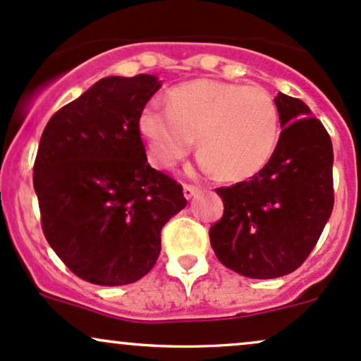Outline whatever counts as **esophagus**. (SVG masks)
I'll return each instance as SVG.
<instances>
[{
	"label": "esophagus",
	"instance_id": "obj_1",
	"mask_svg": "<svg viewBox=\"0 0 361 361\" xmlns=\"http://www.w3.org/2000/svg\"><path fill=\"white\" fill-rule=\"evenodd\" d=\"M199 192H200V190L197 187H193V185H183L185 199H192V197H195Z\"/></svg>",
	"mask_w": 361,
	"mask_h": 361
}]
</instances>
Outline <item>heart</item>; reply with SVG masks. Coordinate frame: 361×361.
<instances>
[{
    "instance_id": "1",
    "label": "heart",
    "mask_w": 361,
    "mask_h": 361,
    "mask_svg": "<svg viewBox=\"0 0 361 361\" xmlns=\"http://www.w3.org/2000/svg\"><path fill=\"white\" fill-rule=\"evenodd\" d=\"M168 111L145 108L138 130L149 159L169 169L183 159L197 138L202 168L223 180L252 178L267 164L279 133V114L260 87L197 78L166 94Z\"/></svg>"
}]
</instances>
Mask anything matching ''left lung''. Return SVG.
I'll list each match as a JSON object with an SVG mask.
<instances>
[{
  "instance_id": "obj_1",
  "label": "left lung",
  "mask_w": 361,
  "mask_h": 361,
  "mask_svg": "<svg viewBox=\"0 0 361 361\" xmlns=\"http://www.w3.org/2000/svg\"><path fill=\"white\" fill-rule=\"evenodd\" d=\"M279 140L248 181L217 188L224 214L209 229L219 262L252 279L296 271L319 241L334 207L332 142L303 101L277 94Z\"/></svg>"
}]
</instances>
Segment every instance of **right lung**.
<instances>
[{
    "label": "right lung",
    "instance_id": "1",
    "mask_svg": "<svg viewBox=\"0 0 361 361\" xmlns=\"http://www.w3.org/2000/svg\"><path fill=\"white\" fill-rule=\"evenodd\" d=\"M156 75L106 77L47 121L34 162L42 231L66 267L99 286L135 283L156 265L161 229L183 188L150 168L138 118Z\"/></svg>",
    "mask_w": 361,
    "mask_h": 361
}]
</instances>
